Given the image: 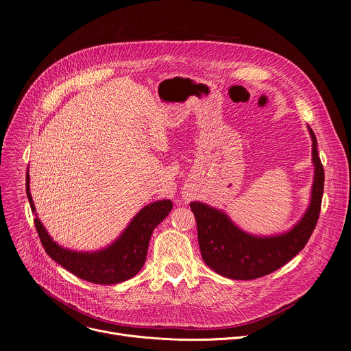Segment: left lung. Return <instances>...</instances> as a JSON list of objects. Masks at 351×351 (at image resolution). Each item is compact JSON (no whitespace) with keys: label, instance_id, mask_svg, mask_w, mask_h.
<instances>
[{"label":"left lung","instance_id":"1","mask_svg":"<svg viewBox=\"0 0 351 351\" xmlns=\"http://www.w3.org/2000/svg\"><path fill=\"white\" fill-rule=\"evenodd\" d=\"M313 161L315 176L311 204L287 233L272 237H256L244 233L221 211L203 203H190L195 217L199 252L204 263L217 274L239 280L265 276L295 257L311 237L321 213L325 173L318 157L317 137L311 128Z\"/></svg>","mask_w":351,"mask_h":351}]
</instances>
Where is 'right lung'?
Returning <instances> with one entry per match:
<instances>
[{
    "label": "right lung",
    "instance_id": "obj_1",
    "mask_svg": "<svg viewBox=\"0 0 351 351\" xmlns=\"http://www.w3.org/2000/svg\"><path fill=\"white\" fill-rule=\"evenodd\" d=\"M26 193L30 208L34 213L36 208L29 189V173L26 175ZM171 210L172 202L169 199L144 207L112 245L91 254L69 252L58 245L48 236L38 218H34V226L45 253L61 267L87 282L114 285L130 279L141 269L153 230L165 219Z\"/></svg>",
    "mask_w": 351,
    "mask_h": 351
}]
</instances>
